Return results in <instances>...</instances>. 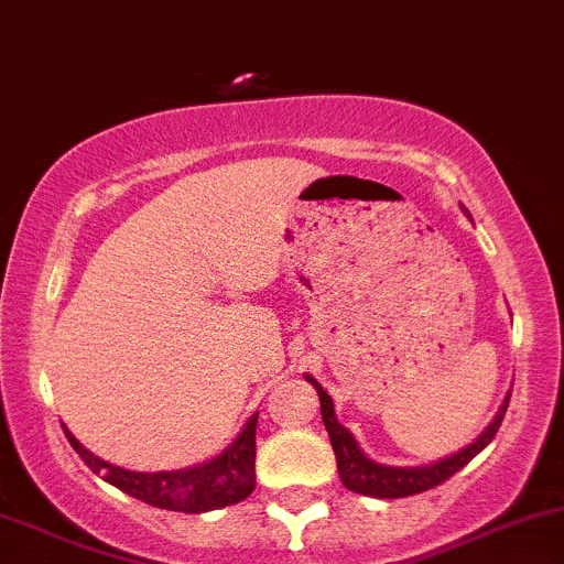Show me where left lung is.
<instances>
[{
  "label": "left lung",
  "mask_w": 564,
  "mask_h": 564,
  "mask_svg": "<svg viewBox=\"0 0 564 564\" xmlns=\"http://www.w3.org/2000/svg\"><path fill=\"white\" fill-rule=\"evenodd\" d=\"M307 380H311L315 391H318L321 417H324L326 431H329L334 457H337L339 479H343V485L348 487L350 492L369 495V498H406V495L433 490V487H438L442 481H447L449 476H455L463 466H468V463H471L474 457L492 442L495 433L500 429V423H503V414L509 410V399H511V395H506L503 406H500L498 414H495L492 423L487 425V431L481 433L474 444H468L466 449H460L457 455L444 457V460L433 463V466L391 468V466H382V463L369 460V457L358 449L352 433L345 429V425H339L337 417H334L332 395L326 393L313 377H307Z\"/></svg>",
  "instance_id": "obj_1"
}]
</instances>
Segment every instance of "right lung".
Segmentation results:
<instances>
[{"instance_id":"obj_1","label":"right lung","mask_w":564,"mask_h":564,"mask_svg":"<svg viewBox=\"0 0 564 564\" xmlns=\"http://www.w3.org/2000/svg\"><path fill=\"white\" fill-rule=\"evenodd\" d=\"M66 438H69L74 453L88 463L93 474L107 479L117 490L133 495V498L144 500L150 506H158V509L184 513L225 509V506L240 503V500L249 498L253 485H257V474H253V460H257V414L246 423V429L235 438L232 447H227L214 460L195 468H184V471H126V468L111 466V463L88 453L69 431H66Z\"/></svg>"}]
</instances>
